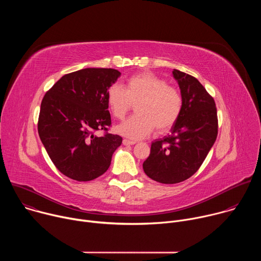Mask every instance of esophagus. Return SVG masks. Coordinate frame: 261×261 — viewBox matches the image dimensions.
<instances>
[{
  "label": "esophagus",
  "instance_id": "obj_1",
  "mask_svg": "<svg viewBox=\"0 0 261 261\" xmlns=\"http://www.w3.org/2000/svg\"><path fill=\"white\" fill-rule=\"evenodd\" d=\"M135 143H136V141H132V140H128V139H124L123 140V144L124 145H133Z\"/></svg>",
  "mask_w": 261,
  "mask_h": 261
}]
</instances>
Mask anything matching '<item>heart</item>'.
Listing matches in <instances>:
<instances>
[{"label": "heart", "instance_id": "heart-1", "mask_svg": "<svg viewBox=\"0 0 261 261\" xmlns=\"http://www.w3.org/2000/svg\"><path fill=\"white\" fill-rule=\"evenodd\" d=\"M106 101L117 120H123L136 105V115L116 128L119 134L130 139L144 138L155 129L160 134L169 131L182 108L180 93L152 73L131 76L125 89L117 84L110 86Z\"/></svg>", "mask_w": 261, "mask_h": 261}]
</instances>
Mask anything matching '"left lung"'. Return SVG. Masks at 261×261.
I'll use <instances>...</instances> for the list:
<instances>
[{"mask_svg": "<svg viewBox=\"0 0 261 261\" xmlns=\"http://www.w3.org/2000/svg\"><path fill=\"white\" fill-rule=\"evenodd\" d=\"M182 98L180 116L170 134L152 142L143 162L145 174L162 184L192 176L206 158L218 135L217 108L204 87L189 74L173 69Z\"/></svg>", "mask_w": 261, "mask_h": 261, "instance_id": "obj_1", "label": "left lung"}]
</instances>
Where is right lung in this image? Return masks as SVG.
<instances>
[{
	"label": "right lung",
	"mask_w": 261,
	"mask_h": 261,
	"mask_svg": "<svg viewBox=\"0 0 261 261\" xmlns=\"http://www.w3.org/2000/svg\"><path fill=\"white\" fill-rule=\"evenodd\" d=\"M121 72L86 68L66 74L44 95L38 133L56 167L66 176L88 181L102 175L122 144L119 135L105 133L111 125L106 93Z\"/></svg>",
	"instance_id": "1"
}]
</instances>
